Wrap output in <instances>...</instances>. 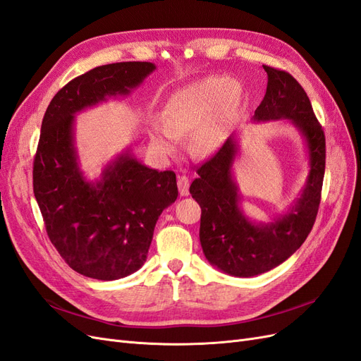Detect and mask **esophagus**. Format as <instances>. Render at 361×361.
<instances>
[{
  "label": "esophagus",
  "mask_w": 361,
  "mask_h": 361,
  "mask_svg": "<svg viewBox=\"0 0 361 361\" xmlns=\"http://www.w3.org/2000/svg\"><path fill=\"white\" fill-rule=\"evenodd\" d=\"M178 187H179V192L180 195H188V190H190V180L187 176H179L178 178Z\"/></svg>",
  "instance_id": "34e87169"
}]
</instances>
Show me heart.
Wrapping results in <instances>:
<instances>
[{
	"mask_svg": "<svg viewBox=\"0 0 361 361\" xmlns=\"http://www.w3.org/2000/svg\"><path fill=\"white\" fill-rule=\"evenodd\" d=\"M243 101L238 82L212 75L182 87L170 94L161 111V123L150 126V146L159 157L178 147L179 135L191 130V147L200 155L220 149L227 138L228 123Z\"/></svg>",
	"mask_w": 361,
	"mask_h": 361,
	"instance_id": "1",
	"label": "heart"
}]
</instances>
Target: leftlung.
<instances>
[{
    "mask_svg": "<svg viewBox=\"0 0 361 361\" xmlns=\"http://www.w3.org/2000/svg\"><path fill=\"white\" fill-rule=\"evenodd\" d=\"M268 85L255 120L288 118L307 143L310 173L292 209L268 224L251 223L239 209L232 166L238 152L228 137L202 167L190 192L202 207L200 244L206 259L227 274L253 277L283 264L309 236L318 215L325 173V135L307 93L286 71L264 66Z\"/></svg>",
    "mask_w": 361,
    "mask_h": 361,
    "instance_id": "8db88e82",
    "label": "left lung"
}]
</instances>
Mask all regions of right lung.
Wrapping results in <instances>:
<instances>
[{
	"instance_id": "obj_1",
	"label": "right lung",
	"mask_w": 361,
	"mask_h": 361,
	"mask_svg": "<svg viewBox=\"0 0 361 361\" xmlns=\"http://www.w3.org/2000/svg\"><path fill=\"white\" fill-rule=\"evenodd\" d=\"M155 64L123 61L76 76L52 97L32 162V190L49 241L80 274L117 280L143 267L161 212L178 199L176 174L138 162L130 152L89 182L76 162L73 116L129 94Z\"/></svg>"
}]
</instances>
